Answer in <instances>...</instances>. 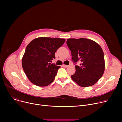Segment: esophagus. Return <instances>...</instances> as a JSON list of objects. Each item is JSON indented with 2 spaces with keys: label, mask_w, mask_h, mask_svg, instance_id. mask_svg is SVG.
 <instances>
[{
  "label": "esophagus",
  "mask_w": 122,
  "mask_h": 122,
  "mask_svg": "<svg viewBox=\"0 0 122 122\" xmlns=\"http://www.w3.org/2000/svg\"><path fill=\"white\" fill-rule=\"evenodd\" d=\"M62 66H63V67H66H66H69V65H64V64H63V65H62Z\"/></svg>",
  "instance_id": "1"
}]
</instances>
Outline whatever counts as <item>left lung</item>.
Wrapping results in <instances>:
<instances>
[{"instance_id": "obj_1", "label": "left lung", "mask_w": 122, "mask_h": 122, "mask_svg": "<svg viewBox=\"0 0 122 122\" xmlns=\"http://www.w3.org/2000/svg\"><path fill=\"white\" fill-rule=\"evenodd\" d=\"M71 51L72 60L76 64V72L72 80L81 87L94 85L103 75L105 70L104 53L99 45L95 41L81 38H69L66 41Z\"/></svg>"}]
</instances>
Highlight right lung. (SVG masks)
I'll list each match as a JSON object with an SVG mask.
<instances>
[{"label": "right lung", "mask_w": 122, "mask_h": 122, "mask_svg": "<svg viewBox=\"0 0 122 122\" xmlns=\"http://www.w3.org/2000/svg\"><path fill=\"white\" fill-rule=\"evenodd\" d=\"M65 41L64 38L41 37L28 45L22 58V67L33 84L46 86L54 81L60 66L50 62L55 59V52Z\"/></svg>", "instance_id": "obj_1"}]
</instances>
